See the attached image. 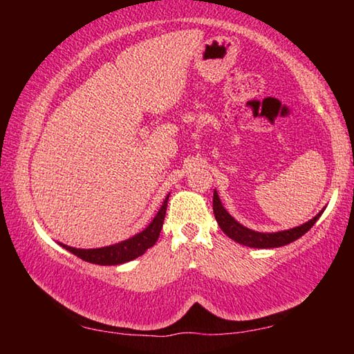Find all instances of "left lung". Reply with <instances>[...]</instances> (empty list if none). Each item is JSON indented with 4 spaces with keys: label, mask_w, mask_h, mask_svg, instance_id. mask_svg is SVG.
<instances>
[{
    "label": "left lung",
    "mask_w": 354,
    "mask_h": 354,
    "mask_svg": "<svg viewBox=\"0 0 354 354\" xmlns=\"http://www.w3.org/2000/svg\"><path fill=\"white\" fill-rule=\"evenodd\" d=\"M322 214L323 211L317 214L313 220L306 221V223H303L301 226L292 227V230L278 232H259L250 230V227H245L243 225L239 223L237 220H234V217H231L226 209L221 206L217 190H214V215L218 226L221 227V231H223L227 237L232 239V241L251 248H278L297 241V239H299L303 234H306L310 227L314 226L315 221L320 218Z\"/></svg>",
    "instance_id": "8db88e82"
}]
</instances>
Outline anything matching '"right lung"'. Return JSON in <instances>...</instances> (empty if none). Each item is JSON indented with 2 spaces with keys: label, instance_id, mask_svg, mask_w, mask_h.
I'll return each mask as SVG.
<instances>
[{
  "label": "right lung",
  "instance_id": "add662e5",
  "mask_svg": "<svg viewBox=\"0 0 354 354\" xmlns=\"http://www.w3.org/2000/svg\"><path fill=\"white\" fill-rule=\"evenodd\" d=\"M167 201H169V195L164 200L162 206H160L159 212L156 214L151 223H149L145 230L139 234L133 236L127 241L118 242L115 245H109V247L103 248H91V250H81V248H73L68 247V245L61 243V247L65 248L70 253L75 256L81 257L82 261L91 262V263H98V266H118V263H124L136 259V257L142 256L148 248H151L153 245L158 242L160 230H162L164 218H165V211H167Z\"/></svg>",
  "mask_w": 354,
  "mask_h": 354
}]
</instances>
